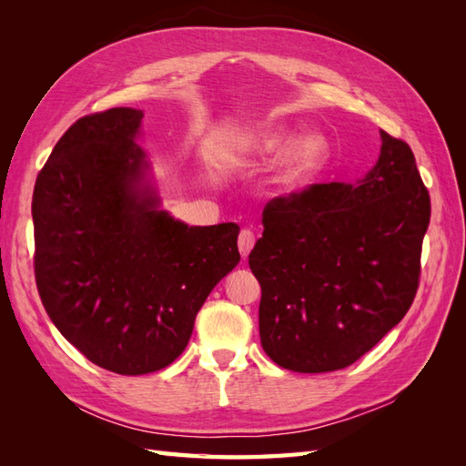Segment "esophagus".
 Segmentation results:
<instances>
[{"label":"esophagus","mask_w":466,"mask_h":466,"mask_svg":"<svg viewBox=\"0 0 466 466\" xmlns=\"http://www.w3.org/2000/svg\"><path fill=\"white\" fill-rule=\"evenodd\" d=\"M255 243H257V237L250 229H243L238 233V250H241V255L245 258L248 257V252L252 250V247H255Z\"/></svg>","instance_id":"obj_1"}]
</instances>
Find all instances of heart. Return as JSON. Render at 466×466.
Wrapping results in <instances>:
<instances>
[{
  "label": "heart",
  "mask_w": 466,
  "mask_h": 466,
  "mask_svg": "<svg viewBox=\"0 0 466 466\" xmlns=\"http://www.w3.org/2000/svg\"><path fill=\"white\" fill-rule=\"evenodd\" d=\"M289 144V134L274 132L264 134L255 142V151L264 157L279 153ZM330 157V147L327 139L319 134H311L295 142L288 151L286 159L281 161L279 168L274 175V185L279 190H291L303 185L307 178H311L315 173L327 165Z\"/></svg>",
  "instance_id": "b5f03b06"
}]
</instances>
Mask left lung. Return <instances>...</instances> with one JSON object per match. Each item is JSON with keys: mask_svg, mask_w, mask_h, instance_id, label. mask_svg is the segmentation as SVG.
I'll list each match as a JSON object with an SVG mask.
<instances>
[{"mask_svg": "<svg viewBox=\"0 0 466 466\" xmlns=\"http://www.w3.org/2000/svg\"><path fill=\"white\" fill-rule=\"evenodd\" d=\"M358 187L311 185L266 204L248 255L260 344L279 368L344 370L402 320L420 286L430 192L406 142L380 132Z\"/></svg>", "mask_w": 466, "mask_h": 466, "instance_id": "obj_1", "label": "left lung"}]
</instances>
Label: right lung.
<instances>
[{"label":"right lung","instance_id":"add662e5","mask_svg":"<svg viewBox=\"0 0 466 466\" xmlns=\"http://www.w3.org/2000/svg\"><path fill=\"white\" fill-rule=\"evenodd\" d=\"M142 118L120 106L74 122L33 194L42 305L69 344L120 375L173 363L209 291L241 260L235 223L188 228L142 188Z\"/></svg>","mask_w":466,"mask_h":466}]
</instances>
